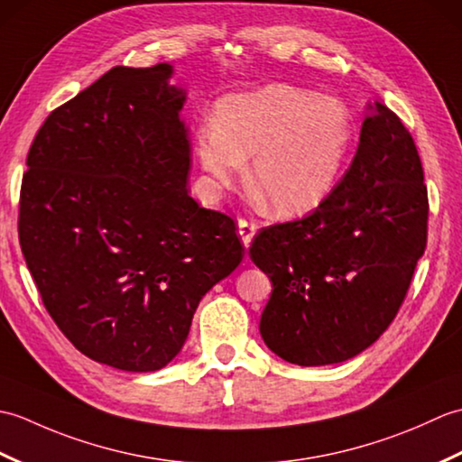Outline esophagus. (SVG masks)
I'll list each match as a JSON object with an SVG mask.
<instances>
[{
    "label": "esophagus",
    "instance_id": "obj_1",
    "mask_svg": "<svg viewBox=\"0 0 462 462\" xmlns=\"http://www.w3.org/2000/svg\"><path fill=\"white\" fill-rule=\"evenodd\" d=\"M238 234H240L244 246H250L254 234H256V224L240 218V220H238Z\"/></svg>",
    "mask_w": 462,
    "mask_h": 462
}]
</instances>
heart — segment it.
<instances>
[{
	"label": "heart",
	"instance_id": "obj_1",
	"mask_svg": "<svg viewBox=\"0 0 462 462\" xmlns=\"http://www.w3.org/2000/svg\"><path fill=\"white\" fill-rule=\"evenodd\" d=\"M351 143V113L337 97L270 83L222 99L216 123L196 133V156L212 192L236 180L252 156L248 184L270 210L293 216L333 192Z\"/></svg>",
	"mask_w": 462,
	"mask_h": 462
}]
</instances>
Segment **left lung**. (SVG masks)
<instances>
[{
    "mask_svg": "<svg viewBox=\"0 0 462 462\" xmlns=\"http://www.w3.org/2000/svg\"><path fill=\"white\" fill-rule=\"evenodd\" d=\"M369 109L328 199L306 218L260 230L250 246L273 288L262 339L301 367L347 361L375 343L425 254L429 199L415 141L385 105Z\"/></svg>",
    "mask_w": 462,
    "mask_h": 462,
    "instance_id": "left-lung-1",
    "label": "left lung"
}]
</instances>
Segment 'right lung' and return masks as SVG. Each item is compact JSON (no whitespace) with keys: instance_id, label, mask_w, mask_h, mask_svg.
<instances>
[{"instance_id":"add662e5","label":"right lung","mask_w":462,"mask_h":462,"mask_svg":"<svg viewBox=\"0 0 462 462\" xmlns=\"http://www.w3.org/2000/svg\"><path fill=\"white\" fill-rule=\"evenodd\" d=\"M172 65L113 67L57 106L27 154L19 244L43 306L93 361L171 363L204 293L238 268L230 216L189 196Z\"/></svg>"}]
</instances>
